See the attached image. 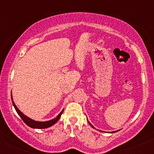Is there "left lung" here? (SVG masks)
<instances>
[{
    "mask_svg": "<svg viewBox=\"0 0 154 154\" xmlns=\"http://www.w3.org/2000/svg\"><path fill=\"white\" fill-rule=\"evenodd\" d=\"M88 123H89V124H90L91 125V127H93V128H94V129H95V128H94V126H93V125L92 124H91V123L90 122H89V121H88ZM98 130V129H97ZM114 132H116V131H112V132H110V133H114Z\"/></svg>",
    "mask_w": 154,
    "mask_h": 154,
    "instance_id": "8db88e82",
    "label": "left lung"
}]
</instances>
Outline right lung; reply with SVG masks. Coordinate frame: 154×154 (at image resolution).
Here are the masks:
<instances>
[{"instance_id": "add662e5", "label": "right lung", "mask_w": 154, "mask_h": 154, "mask_svg": "<svg viewBox=\"0 0 154 154\" xmlns=\"http://www.w3.org/2000/svg\"><path fill=\"white\" fill-rule=\"evenodd\" d=\"M11 101H12L13 105H14L15 109H16L17 112V114L19 115L20 117L22 119H23V121H24L25 124L28 125V126H30V127H31V128H33V129H46V128L50 127V126H52V125L56 124L57 121H58L59 118H60L62 113H63V109L61 112L59 113V115L58 116H57L56 118H53V119L50 120V121H34V120L31 119V118H28V116H26L25 115L23 114V113L19 109H18L17 107L16 106V104H14V101H13L12 95H11Z\"/></svg>"}]
</instances>
